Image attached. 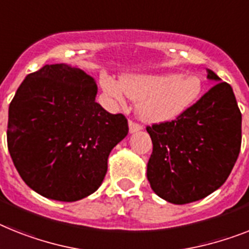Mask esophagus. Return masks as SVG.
<instances>
[{"mask_svg":"<svg viewBox=\"0 0 249 249\" xmlns=\"http://www.w3.org/2000/svg\"><path fill=\"white\" fill-rule=\"evenodd\" d=\"M128 127H129V132L131 133H135V132H137V131H140V129H142L141 124H139V123H136V122H132V121H129Z\"/></svg>","mask_w":249,"mask_h":249,"instance_id":"1","label":"esophagus"}]
</instances>
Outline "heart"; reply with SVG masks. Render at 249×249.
<instances>
[{"instance_id": "b5f03b06", "label": "heart", "mask_w": 249, "mask_h": 249, "mask_svg": "<svg viewBox=\"0 0 249 249\" xmlns=\"http://www.w3.org/2000/svg\"><path fill=\"white\" fill-rule=\"evenodd\" d=\"M103 86L117 102L139 100L137 113L149 123L179 117L200 99L203 89L200 76L179 72L127 73L121 83L107 77Z\"/></svg>"}]
</instances>
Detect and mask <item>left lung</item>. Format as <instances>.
I'll use <instances>...</instances> for the list:
<instances>
[{
	"label": "left lung",
	"instance_id": "left-lung-1",
	"mask_svg": "<svg viewBox=\"0 0 249 249\" xmlns=\"http://www.w3.org/2000/svg\"><path fill=\"white\" fill-rule=\"evenodd\" d=\"M215 85L170 122L146 127L153 154L147 180L163 200L195 202L224 184L242 143V113L231 86L207 69Z\"/></svg>",
	"mask_w": 249,
	"mask_h": 249
}]
</instances>
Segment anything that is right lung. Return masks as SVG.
I'll use <instances>...</instances> for the list:
<instances>
[{
	"label": "right lung",
	"instance_id": "right-lung-1",
	"mask_svg": "<svg viewBox=\"0 0 249 249\" xmlns=\"http://www.w3.org/2000/svg\"><path fill=\"white\" fill-rule=\"evenodd\" d=\"M96 92L91 76L66 63L43 66L18 86L10 103L7 146L36 194L72 202L102 184L108 157L127 136L128 123L98 104Z\"/></svg>",
	"mask_w": 249,
	"mask_h": 249
}]
</instances>
